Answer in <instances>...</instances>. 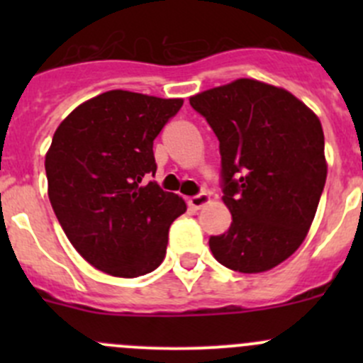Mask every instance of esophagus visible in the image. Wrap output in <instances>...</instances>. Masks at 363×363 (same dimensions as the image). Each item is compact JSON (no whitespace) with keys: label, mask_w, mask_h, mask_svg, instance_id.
<instances>
[{"label":"esophagus","mask_w":363,"mask_h":363,"mask_svg":"<svg viewBox=\"0 0 363 363\" xmlns=\"http://www.w3.org/2000/svg\"><path fill=\"white\" fill-rule=\"evenodd\" d=\"M208 202H211V195H208V193H200V195L191 196V199L188 200L189 207H193V208H202Z\"/></svg>","instance_id":"34e87169"}]
</instances>
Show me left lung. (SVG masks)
Segmentation results:
<instances>
[{
	"instance_id": "left-lung-1",
	"label": "left lung",
	"mask_w": 363,
	"mask_h": 363,
	"mask_svg": "<svg viewBox=\"0 0 363 363\" xmlns=\"http://www.w3.org/2000/svg\"><path fill=\"white\" fill-rule=\"evenodd\" d=\"M219 140L223 202L232 225L211 237L221 265L242 274L274 269L307 237L327 181L318 116L290 91L237 79L189 98Z\"/></svg>"
}]
</instances>
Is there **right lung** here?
I'll return each mask as SVG.
<instances>
[{
	"label": "right lung",
	"instance_id": "obj_1",
	"mask_svg": "<svg viewBox=\"0 0 363 363\" xmlns=\"http://www.w3.org/2000/svg\"><path fill=\"white\" fill-rule=\"evenodd\" d=\"M182 98L113 89L80 104L45 155L47 193L61 228L94 269L138 277L158 269L186 202L156 182L152 142Z\"/></svg>",
	"mask_w": 363,
	"mask_h": 363
}]
</instances>
